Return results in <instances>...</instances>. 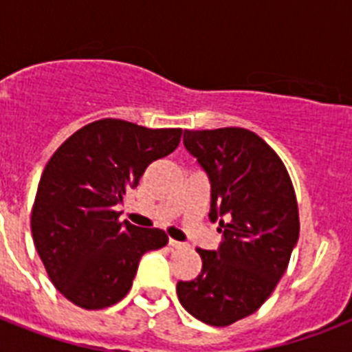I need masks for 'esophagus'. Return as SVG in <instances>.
Listing matches in <instances>:
<instances>
[{"mask_svg":"<svg viewBox=\"0 0 352 352\" xmlns=\"http://www.w3.org/2000/svg\"><path fill=\"white\" fill-rule=\"evenodd\" d=\"M168 245H170L171 248H182V246H184V243H179V241H175V239H170L168 241Z\"/></svg>","mask_w":352,"mask_h":352,"instance_id":"esophagus-1","label":"esophagus"}]
</instances>
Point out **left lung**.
<instances>
[{
  "label": "left lung",
  "instance_id": "obj_1",
  "mask_svg": "<svg viewBox=\"0 0 352 352\" xmlns=\"http://www.w3.org/2000/svg\"><path fill=\"white\" fill-rule=\"evenodd\" d=\"M184 146L208 173L210 219L219 221V250L197 248L203 268L179 281L181 305L201 322L226 327L267 301L289 267L300 214L278 153L245 127L184 129Z\"/></svg>",
  "mask_w": 352,
  "mask_h": 352
}]
</instances>
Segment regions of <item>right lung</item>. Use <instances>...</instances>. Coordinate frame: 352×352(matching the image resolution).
Masks as SVG:
<instances>
[{"mask_svg":"<svg viewBox=\"0 0 352 352\" xmlns=\"http://www.w3.org/2000/svg\"><path fill=\"white\" fill-rule=\"evenodd\" d=\"M181 135L179 127L102 118L73 133L49 159L30 230L52 285L71 303L85 311L118 303L140 257L168 245L164 230L120 223L115 206L151 162L175 151Z\"/></svg>","mask_w":352,"mask_h":352,"instance_id":"add662e5","label":"right lung"}]
</instances>
